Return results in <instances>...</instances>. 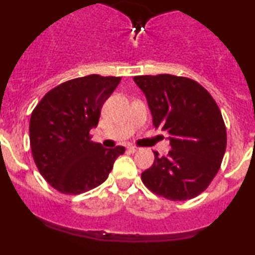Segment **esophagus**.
I'll use <instances>...</instances> for the list:
<instances>
[{"label": "esophagus", "instance_id": "esophagus-1", "mask_svg": "<svg viewBox=\"0 0 255 255\" xmlns=\"http://www.w3.org/2000/svg\"><path fill=\"white\" fill-rule=\"evenodd\" d=\"M128 150H129L130 153H135V151H138V148L137 146H128Z\"/></svg>", "mask_w": 255, "mask_h": 255}]
</instances>
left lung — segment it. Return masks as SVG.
Wrapping results in <instances>:
<instances>
[{"mask_svg": "<svg viewBox=\"0 0 255 255\" xmlns=\"http://www.w3.org/2000/svg\"><path fill=\"white\" fill-rule=\"evenodd\" d=\"M144 92L153 125L170 134L166 156L154 151L153 165L142 173L143 184L171 201H185L207 189L220 170L227 145L222 115L199 82L184 76L133 78Z\"/></svg>", "mask_w": 255, "mask_h": 255, "instance_id": "1", "label": "left lung"}]
</instances>
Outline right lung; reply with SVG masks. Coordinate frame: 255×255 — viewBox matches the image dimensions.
I'll use <instances>...</instances> for the list:
<instances>
[{"label":"right lung","mask_w":255,"mask_h":255,"mask_svg":"<svg viewBox=\"0 0 255 255\" xmlns=\"http://www.w3.org/2000/svg\"><path fill=\"white\" fill-rule=\"evenodd\" d=\"M121 78L89 75L63 82L44 95L29 122L38 170L59 192L79 195L101 185L125 146L106 149L91 140L101 109Z\"/></svg>","instance_id":"obj_1"}]
</instances>
